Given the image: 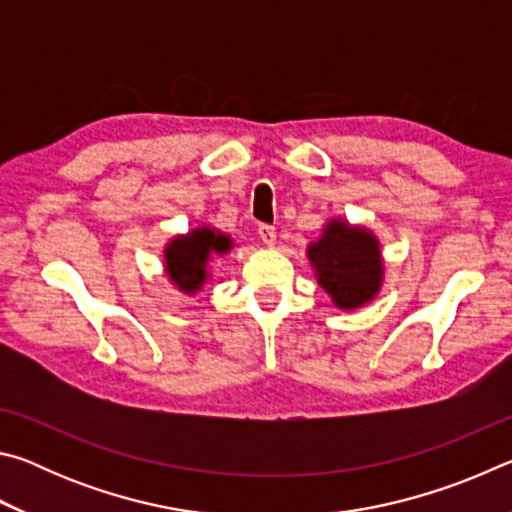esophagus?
<instances>
[{
	"instance_id": "esophagus-1",
	"label": "esophagus",
	"mask_w": 512,
	"mask_h": 512,
	"mask_svg": "<svg viewBox=\"0 0 512 512\" xmlns=\"http://www.w3.org/2000/svg\"><path fill=\"white\" fill-rule=\"evenodd\" d=\"M257 235H259V239L264 241L266 246H273V244H275V228H273V225L259 223V228H257Z\"/></svg>"
}]
</instances>
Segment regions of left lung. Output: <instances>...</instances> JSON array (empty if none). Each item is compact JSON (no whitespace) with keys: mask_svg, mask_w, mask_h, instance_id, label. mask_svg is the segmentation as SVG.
<instances>
[{"mask_svg":"<svg viewBox=\"0 0 512 512\" xmlns=\"http://www.w3.org/2000/svg\"><path fill=\"white\" fill-rule=\"evenodd\" d=\"M307 255L314 264L318 284L334 305L354 309L375 298L381 284V257L377 239L361 225L332 221L323 237L309 246Z\"/></svg>","mask_w":512,"mask_h":512,"instance_id":"8db88e82","label":"left lung"}]
</instances>
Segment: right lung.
I'll return each mask as SVG.
<instances>
[{"instance_id":"1","label":"right lung","mask_w":512,"mask_h":512,"mask_svg":"<svg viewBox=\"0 0 512 512\" xmlns=\"http://www.w3.org/2000/svg\"><path fill=\"white\" fill-rule=\"evenodd\" d=\"M232 241L221 232L210 228H198L185 237H176L164 250L167 257V273L183 291L201 289L205 282V264L212 253L230 250Z\"/></svg>"}]
</instances>
